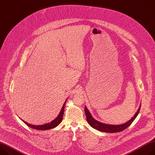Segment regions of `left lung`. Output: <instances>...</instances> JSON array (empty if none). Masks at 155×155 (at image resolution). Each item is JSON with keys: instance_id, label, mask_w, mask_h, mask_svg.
Returning <instances> with one entry per match:
<instances>
[{"instance_id": "1", "label": "left lung", "mask_w": 155, "mask_h": 155, "mask_svg": "<svg viewBox=\"0 0 155 155\" xmlns=\"http://www.w3.org/2000/svg\"><path fill=\"white\" fill-rule=\"evenodd\" d=\"M140 107L138 109V111L137 112V113L135 114V116L127 122H126L125 124H121V125H107V124H104L103 123H101L100 122H98L96 120H94L91 114L90 113V112L87 109L86 107H85V112L86 114V117H87V120L88 123L90 124L91 127H92L93 128L98 130L101 132H104L107 133H115V132H121L124 130H125L126 128H127L133 122V121L135 120V119L138 116L139 111H140Z\"/></svg>"}]
</instances>
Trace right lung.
<instances>
[{"label": "right lung", "mask_w": 155, "mask_h": 155, "mask_svg": "<svg viewBox=\"0 0 155 155\" xmlns=\"http://www.w3.org/2000/svg\"><path fill=\"white\" fill-rule=\"evenodd\" d=\"M66 102V101H65ZM65 102L64 103L63 106H62V110L61 111V112L59 113V116H58V117L55 119L54 120H52V122H51L50 123H48V124H45V125H31V124H30L28 122L23 121V122L28 127H30L32 128V129H36V130H49V129H53L54 127H57L62 120V118H63V115H64V107H65Z\"/></svg>", "instance_id": "obj_1"}]
</instances>
